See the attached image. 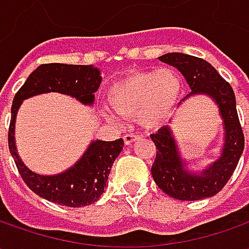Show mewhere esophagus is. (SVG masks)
<instances>
[{
    "label": "esophagus",
    "mask_w": 249,
    "mask_h": 249,
    "mask_svg": "<svg viewBox=\"0 0 249 249\" xmlns=\"http://www.w3.org/2000/svg\"><path fill=\"white\" fill-rule=\"evenodd\" d=\"M123 140H124V144H126V145H131L134 141H139L140 137L137 134H133V133H131V134H124V136H123Z\"/></svg>",
    "instance_id": "34e87169"
}]
</instances>
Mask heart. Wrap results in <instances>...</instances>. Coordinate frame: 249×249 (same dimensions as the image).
Segmentation results:
<instances>
[{
	"mask_svg": "<svg viewBox=\"0 0 249 249\" xmlns=\"http://www.w3.org/2000/svg\"><path fill=\"white\" fill-rule=\"evenodd\" d=\"M181 82L170 69L136 71L112 84L108 101L122 116H134L141 126L158 129L175 112Z\"/></svg>",
	"mask_w": 249,
	"mask_h": 249,
	"instance_id": "b5f03b06",
	"label": "heart"
}]
</instances>
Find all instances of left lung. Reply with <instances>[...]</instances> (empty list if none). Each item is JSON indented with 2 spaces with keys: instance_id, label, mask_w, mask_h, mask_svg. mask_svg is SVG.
<instances>
[{
  "instance_id": "obj_1",
  "label": "left lung",
  "mask_w": 249,
  "mask_h": 249,
  "mask_svg": "<svg viewBox=\"0 0 249 249\" xmlns=\"http://www.w3.org/2000/svg\"><path fill=\"white\" fill-rule=\"evenodd\" d=\"M158 59L177 68L184 76L191 92L183 101L191 95L205 94L217 104L223 119L225 144L220 158L196 175L186 169V162L178 154L172 130L163 126L158 133L151 134L157 147V158L151 167L152 177L163 193L176 199L198 201L213 196L226 186L244 151V133L235 108L234 91L211 63L201 58L170 53Z\"/></svg>"
}]
</instances>
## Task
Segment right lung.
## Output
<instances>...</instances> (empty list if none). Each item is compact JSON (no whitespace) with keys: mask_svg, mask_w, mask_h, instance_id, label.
I'll list each match as a JSON object with an SVG mask.
<instances>
[{"mask_svg":"<svg viewBox=\"0 0 249 249\" xmlns=\"http://www.w3.org/2000/svg\"><path fill=\"white\" fill-rule=\"evenodd\" d=\"M101 73L92 65L44 63L34 71L15 95L11 108L8 131L9 152L27 187L47 201L59 205L80 208L100 199L110 167L123 149V140L92 141L83 157L71 169L53 176L32 172L19 158L15 145V120L22 102L44 92H61L71 95L84 105H92L94 92L100 87Z\"/></svg>","mask_w":249,"mask_h":249,"instance_id":"right-lung-1","label":"right lung"}]
</instances>
